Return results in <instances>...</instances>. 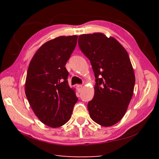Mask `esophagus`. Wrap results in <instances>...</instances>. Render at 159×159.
<instances>
[{
    "label": "esophagus",
    "instance_id": "34e87169",
    "mask_svg": "<svg viewBox=\"0 0 159 159\" xmlns=\"http://www.w3.org/2000/svg\"><path fill=\"white\" fill-rule=\"evenodd\" d=\"M76 88H77V89H78V90H79V92H80V91L82 90L83 85H76Z\"/></svg>",
    "mask_w": 159,
    "mask_h": 159
}]
</instances>
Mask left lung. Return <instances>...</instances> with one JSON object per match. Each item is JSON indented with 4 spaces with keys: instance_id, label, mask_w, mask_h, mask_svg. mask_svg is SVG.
Returning a JSON list of instances; mask_svg holds the SVG:
<instances>
[{
    "instance_id": "left-lung-1",
    "label": "left lung",
    "mask_w": 159,
    "mask_h": 159,
    "mask_svg": "<svg viewBox=\"0 0 159 159\" xmlns=\"http://www.w3.org/2000/svg\"><path fill=\"white\" fill-rule=\"evenodd\" d=\"M79 46L96 79L89 114L98 124L111 126L125 115L133 95L135 77L128 54L115 39L101 33L80 35Z\"/></svg>"
}]
</instances>
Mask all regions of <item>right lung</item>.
Here are the masks:
<instances>
[{
  "label": "right lung",
  "instance_id": "add662e5",
  "mask_svg": "<svg viewBox=\"0 0 159 159\" xmlns=\"http://www.w3.org/2000/svg\"><path fill=\"white\" fill-rule=\"evenodd\" d=\"M77 39V36H60L46 42L29 64L25 83L26 98L39 119L50 127L65 124L78 102L69 85L65 67Z\"/></svg>",
  "mask_w": 159,
  "mask_h": 159
}]
</instances>
